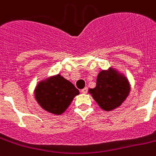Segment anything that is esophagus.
I'll return each mask as SVG.
<instances>
[{
  "label": "esophagus",
  "instance_id": "34e87169",
  "mask_svg": "<svg viewBox=\"0 0 156 156\" xmlns=\"http://www.w3.org/2000/svg\"><path fill=\"white\" fill-rule=\"evenodd\" d=\"M87 91H88L87 87H85V88H83V89H82V90H81V92H82V93L86 94V93H87Z\"/></svg>",
  "mask_w": 156,
  "mask_h": 156
}]
</instances>
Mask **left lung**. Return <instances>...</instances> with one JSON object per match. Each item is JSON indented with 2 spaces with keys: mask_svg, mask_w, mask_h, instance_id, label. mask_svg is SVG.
Returning a JSON list of instances; mask_svg holds the SVG:
<instances>
[{
  "mask_svg": "<svg viewBox=\"0 0 156 156\" xmlns=\"http://www.w3.org/2000/svg\"><path fill=\"white\" fill-rule=\"evenodd\" d=\"M130 91V86L125 77L114 70L101 71L97 78V86L89 89V93L105 110H114L120 105Z\"/></svg>",
  "mask_w": 156,
  "mask_h": 156,
  "instance_id": "8db88e82",
  "label": "left lung"
}]
</instances>
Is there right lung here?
<instances>
[{
    "mask_svg": "<svg viewBox=\"0 0 156 156\" xmlns=\"http://www.w3.org/2000/svg\"><path fill=\"white\" fill-rule=\"evenodd\" d=\"M79 91L73 83L60 75L38 83L35 97L44 110L52 114L61 115L65 111Z\"/></svg>",
    "mask_w": 156,
    "mask_h": 156,
    "instance_id": "obj_1",
    "label": "right lung"
}]
</instances>
